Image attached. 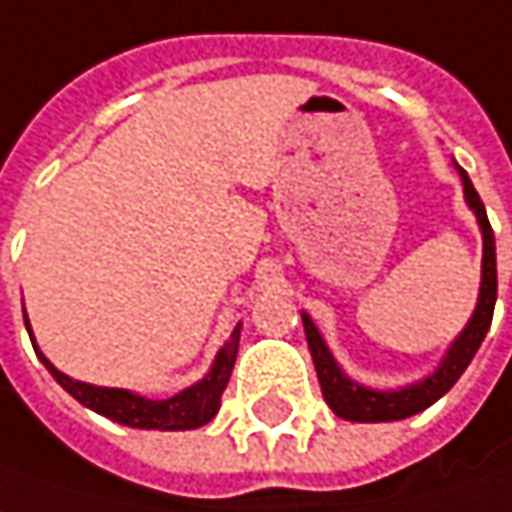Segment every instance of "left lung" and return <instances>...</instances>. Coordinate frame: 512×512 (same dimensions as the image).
I'll use <instances>...</instances> for the list:
<instances>
[{
  "label": "left lung",
  "instance_id": "obj_1",
  "mask_svg": "<svg viewBox=\"0 0 512 512\" xmlns=\"http://www.w3.org/2000/svg\"><path fill=\"white\" fill-rule=\"evenodd\" d=\"M458 168V166H456ZM461 183H464V200L476 214L478 226H481V237H484V257H481V289H478V303L473 318L461 329L456 341L450 344L447 355L441 358V364L433 375H427L424 381L410 384L404 389H369L349 381L344 369L335 364L329 346L323 344L318 326L312 318L303 312V332H306V344L312 352V361L318 369V381H321L323 398L332 407V412L344 421H361V424H375V421H401L410 418L415 412L433 407L435 401L450 392V387L461 378V372L470 367L473 355L484 341L490 321H493V306H496V292H499V280H496V237L490 229V220L484 212V203L473 189L470 177L464 168H458Z\"/></svg>",
  "mask_w": 512,
  "mask_h": 512
}]
</instances>
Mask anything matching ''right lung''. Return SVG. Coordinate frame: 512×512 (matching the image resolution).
Returning a JSON list of instances; mask_svg holds the SVG:
<instances>
[{"mask_svg":"<svg viewBox=\"0 0 512 512\" xmlns=\"http://www.w3.org/2000/svg\"><path fill=\"white\" fill-rule=\"evenodd\" d=\"M25 326H28V335H34L28 318H25ZM237 344H240V323L234 326L232 338L217 352L209 375L203 381H197L194 387L183 389V392H177L171 398H163V401H151V398L134 395L128 389L94 387V384L74 381L65 372H59L39 352L36 341L34 349L36 355H39V361L56 378V384L65 389V392H71L79 404L88 407V410L100 412V415L117 421V424H125V427H137V430H197V427L209 424L214 415H217V410H220V395H223V389L229 384L234 358H237Z\"/></svg>","mask_w":512,"mask_h":512,"instance_id":"1","label":"right lung"}]
</instances>
